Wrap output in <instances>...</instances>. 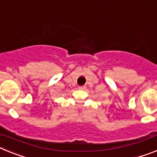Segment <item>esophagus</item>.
Wrapping results in <instances>:
<instances>
[{
    "instance_id": "1",
    "label": "esophagus",
    "mask_w": 157,
    "mask_h": 157,
    "mask_svg": "<svg viewBox=\"0 0 157 157\" xmlns=\"http://www.w3.org/2000/svg\"><path fill=\"white\" fill-rule=\"evenodd\" d=\"M85 88H86L85 86H79L78 87V88L80 90H84V89H85Z\"/></svg>"
}]
</instances>
